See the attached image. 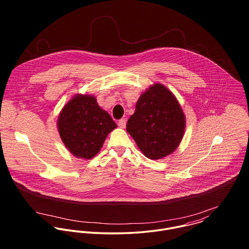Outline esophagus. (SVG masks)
Returning <instances> with one entry per match:
<instances>
[{
    "instance_id": "1",
    "label": "esophagus",
    "mask_w": 249,
    "mask_h": 249,
    "mask_svg": "<svg viewBox=\"0 0 249 249\" xmlns=\"http://www.w3.org/2000/svg\"><path fill=\"white\" fill-rule=\"evenodd\" d=\"M118 125H119L121 128H124L125 125H126V120H125V119H121V120L118 122Z\"/></svg>"
}]
</instances>
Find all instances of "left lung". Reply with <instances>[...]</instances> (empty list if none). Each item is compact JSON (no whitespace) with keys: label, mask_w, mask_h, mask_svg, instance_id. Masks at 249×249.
I'll use <instances>...</instances> for the list:
<instances>
[{"label":"left lung","mask_w":249,"mask_h":249,"mask_svg":"<svg viewBox=\"0 0 249 249\" xmlns=\"http://www.w3.org/2000/svg\"><path fill=\"white\" fill-rule=\"evenodd\" d=\"M185 126V115L175 95L163 84L155 83L140 96L126 131L145 157L158 160L178 148Z\"/></svg>","instance_id":"obj_1"}]
</instances>
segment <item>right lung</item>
<instances>
[{
  "instance_id": "right-lung-1",
  "label": "right lung",
  "mask_w": 249,
  "mask_h": 249,
  "mask_svg": "<svg viewBox=\"0 0 249 249\" xmlns=\"http://www.w3.org/2000/svg\"><path fill=\"white\" fill-rule=\"evenodd\" d=\"M116 127L110 115L91 95L72 97L57 120L58 132L65 146L75 157L87 160L101 150L107 135Z\"/></svg>"
}]
</instances>
